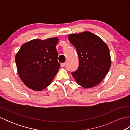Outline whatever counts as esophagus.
Listing matches in <instances>:
<instances>
[{
    "label": "esophagus",
    "instance_id": "34e87169",
    "mask_svg": "<svg viewBox=\"0 0 130 130\" xmlns=\"http://www.w3.org/2000/svg\"><path fill=\"white\" fill-rule=\"evenodd\" d=\"M65 64H66V63H65V62H63V63H61V68L64 67L65 66Z\"/></svg>",
    "mask_w": 130,
    "mask_h": 130
}]
</instances>
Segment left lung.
Masks as SVG:
<instances>
[{"mask_svg": "<svg viewBox=\"0 0 130 130\" xmlns=\"http://www.w3.org/2000/svg\"><path fill=\"white\" fill-rule=\"evenodd\" d=\"M68 39L75 47L79 60V68L72 75L84 88L96 86L103 80L111 66L107 44L98 36L89 31L70 34Z\"/></svg>", "mask_w": 130, "mask_h": 130, "instance_id": "8db88e82", "label": "left lung"}]
</instances>
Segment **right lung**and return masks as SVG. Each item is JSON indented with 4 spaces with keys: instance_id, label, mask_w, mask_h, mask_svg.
<instances>
[{
    "instance_id": "right-lung-1",
    "label": "right lung",
    "mask_w": 130,
    "mask_h": 130,
    "mask_svg": "<svg viewBox=\"0 0 130 130\" xmlns=\"http://www.w3.org/2000/svg\"><path fill=\"white\" fill-rule=\"evenodd\" d=\"M57 37L34 39L24 43L15 60L19 78L26 86L41 91L50 84L60 68L56 46Z\"/></svg>"
}]
</instances>
